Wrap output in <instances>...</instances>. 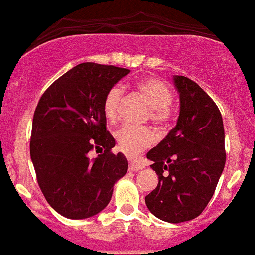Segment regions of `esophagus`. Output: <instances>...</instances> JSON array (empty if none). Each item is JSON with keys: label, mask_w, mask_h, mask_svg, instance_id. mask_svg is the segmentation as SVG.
<instances>
[{"label": "esophagus", "mask_w": 255, "mask_h": 255, "mask_svg": "<svg viewBox=\"0 0 255 255\" xmlns=\"http://www.w3.org/2000/svg\"><path fill=\"white\" fill-rule=\"evenodd\" d=\"M144 168V164L142 162H137V161H130V163H128V169L131 170V172H138V170Z\"/></svg>", "instance_id": "1"}]
</instances>
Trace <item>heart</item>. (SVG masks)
<instances>
[{
	"mask_svg": "<svg viewBox=\"0 0 255 255\" xmlns=\"http://www.w3.org/2000/svg\"><path fill=\"white\" fill-rule=\"evenodd\" d=\"M136 89L145 100L148 101L150 109V119L158 128L168 125L172 119V104L173 93L163 81L155 77H145L137 81ZM123 100V88L121 86H113L109 89L104 98L103 110L106 119L111 123L117 121L119 107ZM116 139L119 149L128 155L137 156L144 149L151 145L154 142V134L146 128H134L125 125L116 132Z\"/></svg>",
	"mask_w": 255,
	"mask_h": 255,
	"instance_id": "1",
	"label": "heart"
}]
</instances>
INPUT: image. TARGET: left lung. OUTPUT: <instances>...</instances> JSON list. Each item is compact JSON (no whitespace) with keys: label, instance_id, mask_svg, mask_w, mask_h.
<instances>
[{"label":"left lung","instance_id":"1","mask_svg":"<svg viewBox=\"0 0 255 255\" xmlns=\"http://www.w3.org/2000/svg\"><path fill=\"white\" fill-rule=\"evenodd\" d=\"M180 97L176 127L146 154L158 175L145 197L154 216L169 223L202 214L226 164L222 116L215 101L192 80L174 76Z\"/></svg>","mask_w":255,"mask_h":255}]
</instances>
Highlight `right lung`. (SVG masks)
<instances>
[{
    "mask_svg": "<svg viewBox=\"0 0 255 255\" xmlns=\"http://www.w3.org/2000/svg\"><path fill=\"white\" fill-rule=\"evenodd\" d=\"M128 69L81 63L51 85L34 111L29 152L45 199L62 216L92 217L110 203L113 185L128 172L106 130V93ZM102 150L91 159L92 150Z\"/></svg>",
    "mask_w": 255,
    "mask_h": 255,
    "instance_id": "right-lung-1",
    "label": "right lung"
}]
</instances>
